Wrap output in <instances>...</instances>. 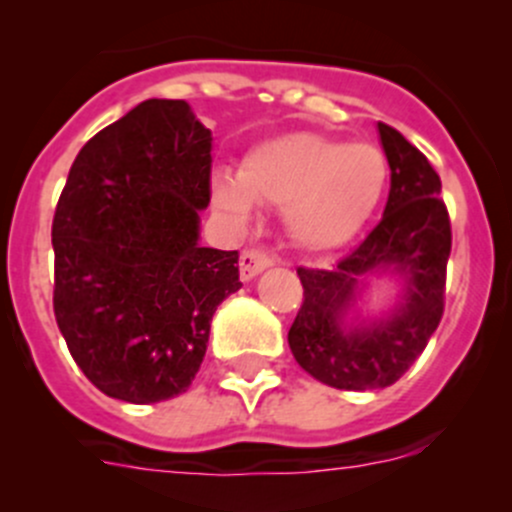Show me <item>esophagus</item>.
I'll use <instances>...</instances> for the list:
<instances>
[{"instance_id":"34e87169","label":"esophagus","mask_w":512,"mask_h":512,"mask_svg":"<svg viewBox=\"0 0 512 512\" xmlns=\"http://www.w3.org/2000/svg\"><path fill=\"white\" fill-rule=\"evenodd\" d=\"M272 265L270 255L262 250H245L240 255V277L242 282H250L252 277H257L260 272H265Z\"/></svg>"}]
</instances>
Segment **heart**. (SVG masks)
<instances>
[{
    "instance_id": "heart-1",
    "label": "heart",
    "mask_w": 512,
    "mask_h": 512,
    "mask_svg": "<svg viewBox=\"0 0 512 512\" xmlns=\"http://www.w3.org/2000/svg\"><path fill=\"white\" fill-rule=\"evenodd\" d=\"M389 165L369 143L319 133H287L252 148L237 178L215 173L210 200L232 225L252 223L257 203L285 208V227L304 250L347 245L384 198Z\"/></svg>"
}]
</instances>
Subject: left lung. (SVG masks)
Masks as SVG:
<instances>
[{
    "instance_id": "1",
    "label": "left lung",
    "mask_w": 512,
    "mask_h": 512,
    "mask_svg": "<svg viewBox=\"0 0 512 512\" xmlns=\"http://www.w3.org/2000/svg\"><path fill=\"white\" fill-rule=\"evenodd\" d=\"M379 138L391 168L384 218L334 270L299 267L304 302L287 334L297 364L344 391L399 381L443 317L451 220L438 198L441 178L396 128L379 123ZM374 276H391L402 289L389 310L361 315Z\"/></svg>"
}]
</instances>
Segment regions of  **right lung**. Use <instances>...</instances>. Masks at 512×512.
I'll return each instance as SVG.
<instances>
[{
    "label": "right lung",
    "mask_w": 512,
    "mask_h": 512,
    "mask_svg": "<svg viewBox=\"0 0 512 512\" xmlns=\"http://www.w3.org/2000/svg\"><path fill=\"white\" fill-rule=\"evenodd\" d=\"M213 133L185 101L148 98L98 131L51 225L54 314L86 379L111 399L188 391L218 304L242 287L237 250L200 245Z\"/></svg>",
    "instance_id": "obj_1"
}]
</instances>
